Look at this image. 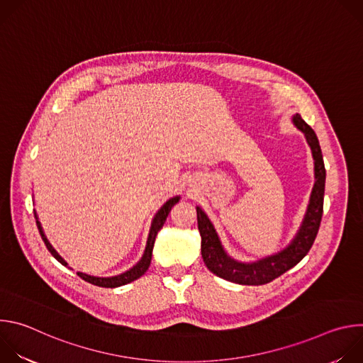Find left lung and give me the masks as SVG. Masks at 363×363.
<instances>
[{
	"mask_svg": "<svg viewBox=\"0 0 363 363\" xmlns=\"http://www.w3.org/2000/svg\"><path fill=\"white\" fill-rule=\"evenodd\" d=\"M294 125L304 133L307 143L312 147L313 160H315V177L316 182L310 196L308 208L303 221V225L293 240V242L283 250L281 252L263 258V260L244 264L237 263L235 260L225 254L223 250L218 235L211 224V221L206 218L205 213L196 208V218H198V230L201 234V254L205 266L208 267L216 276L225 279L233 283L245 284V286H262L266 283L273 281L291 267H294L301 258L312 248L315 238L319 233L322 216H323V196H325V179H326V169L323 164L322 149L318 140L315 130L310 128L301 116L297 113L293 118Z\"/></svg>",
	"mask_w": 363,
	"mask_h": 363,
	"instance_id": "1",
	"label": "left lung"
}]
</instances>
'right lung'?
I'll return each instance as SVG.
<instances>
[{
    "label": "right lung",
    "instance_id": "add662e5",
    "mask_svg": "<svg viewBox=\"0 0 363 363\" xmlns=\"http://www.w3.org/2000/svg\"><path fill=\"white\" fill-rule=\"evenodd\" d=\"M178 199H179V196H174V198H171L169 201H167V202L164 203L162 208L158 211V214L155 216L153 223H152V227H150L147 244H146V248H145V254H143V257H142V260H140L136 266H133V269L128 270V272L123 273V274L115 276V277H93V276H87V274H83V273H77V276H79L80 279H83L84 281L90 283V284H94V286H99V287H111V289L119 287V286H123V284H128V283H130V281L139 279L140 276H143V274L146 273V270L149 269V266H150L152 250H153L155 238H157L158 231L164 227V224H165V221H167V217H168L171 208L178 202ZM34 217L37 218V214H35V213H34ZM35 223H37L40 235H41V238H43V241H44V244H45V247H47V250L51 252V255H53L59 263H62L63 266H67V263L63 260V258L56 252V250H55L53 247H51V244L47 241V238H45V235H44V233H43V228H41L38 220H37Z\"/></svg>",
    "mask_w": 363,
    "mask_h": 363
}]
</instances>
